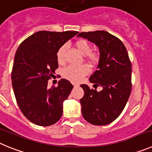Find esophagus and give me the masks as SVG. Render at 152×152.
I'll list each match as a JSON object with an SVG mask.
<instances>
[{
	"mask_svg": "<svg viewBox=\"0 0 152 152\" xmlns=\"http://www.w3.org/2000/svg\"><path fill=\"white\" fill-rule=\"evenodd\" d=\"M73 85H74V87H78L79 84H76V83H73Z\"/></svg>",
	"mask_w": 152,
	"mask_h": 152,
	"instance_id": "34e87169",
	"label": "esophagus"
}]
</instances>
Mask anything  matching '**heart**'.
I'll return each instance as SVG.
<instances>
[{"mask_svg": "<svg viewBox=\"0 0 152 152\" xmlns=\"http://www.w3.org/2000/svg\"><path fill=\"white\" fill-rule=\"evenodd\" d=\"M75 46L77 50L83 55L88 58L89 61L92 64L96 63L99 60V57L96 53L92 52V46L87 40L80 39L75 42ZM67 49L66 45H63L58 50L56 58L59 64L64 63V53ZM90 72L89 67L87 64H80V65H69L63 70V76L64 78L73 81V82H79L85 75H88Z\"/></svg>", "mask_w": 152, "mask_h": 152, "instance_id": "obj_1", "label": "heart"}]
</instances>
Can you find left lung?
Instances as JSON below:
<instances>
[{"label": "left lung", "mask_w": 152, "mask_h": 152, "mask_svg": "<svg viewBox=\"0 0 152 152\" xmlns=\"http://www.w3.org/2000/svg\"><path fill=\"white\" fill-rule=\"evenodd\" d=\"M78 37L87 39L99 48L97 70L90 77L96 89L86 84L80 87L84 95L80 100L81 112L86 121L95 126L113 122L123 112L132 91V64L122 41L107 31L83 32Z\"/></svg>", "instance_id": "left-lung-1"}]
</instances>
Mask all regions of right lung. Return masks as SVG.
<instances>
[{"mask_svg":"<svg viewBox=\"0 0 152 152\" xmlns=\"http://www.w3.org/2000/svg\"><path fill=\"white\" fill-rule=\"evenodd\" d=\"M77 31H39L22 42L16 52L11 80L21 112L40 126L57 123L62 116L63 102L74 88L61 79L58 87L48 88V80L58 67V50Z\"/></svg>","mask_w":152,"mask_h":152,"instance_id":"add662e5","label":"right lung"}]
</instances>
